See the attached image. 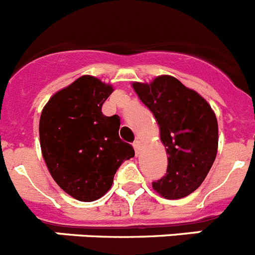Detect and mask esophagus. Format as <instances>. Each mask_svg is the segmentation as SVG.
Segmentation results:
<instances>
[{
	"label": "esophagus",
	"instance_id": "34e87169",
	"mask_svg": "<svg viewBox=\"0 0 255 255\" xmlns=\"http://www.w3.org/2000/svg\"><path fill=\"white\" fill-rule=\"evenodd\" d=\"M132 147H134V149H135V154L138 155L139 150H140V147H141V143L139 140H135L134 143H132Z\"/></svg>",
	"mask_w": 255,
	"mask_h": 255
}]
</instances>
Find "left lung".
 I'll use <instances>...</instances> for the list:
<instances>
[{
  "label": "left lung",
  "mask_w": 255,
  "mask_h": 255,
  "mask_svg": "<svg viewBox=\"0 0 255 255\" xmlns=\"http://www.w3.org/2000/svg\"><path fill=\"white\" fill-rule=\"evenodd\" d=\"M132 87L154 115L168 154L166 175L152 182L153 189L167 199L191 194L204 181L217 154L215 112L197 92L172 76H158L150 84L134 83Z\"/></svg>",
  "instance_id": "obj_1"
}]
</instances>
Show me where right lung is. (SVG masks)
<instances>
[{
  "instance_id": "right-lung-1",
  "label": "right lung",
  "mask_w": 255,
  "mask_h": 255,
  "mask_svg": "<svg viewBox=\"0 0 255 255\" xmlns=\"http://www.w3.org/2000/svg\"><path fill=\"white\" fill-rule=\"evenodd\" d=\"M112 91L93 76H82L52 97L40 115L47 167L62 190L82 202L106 194L117 168L135 154L119 136L120 119L102 114Z\"/></svg>"
}]
</instances>
